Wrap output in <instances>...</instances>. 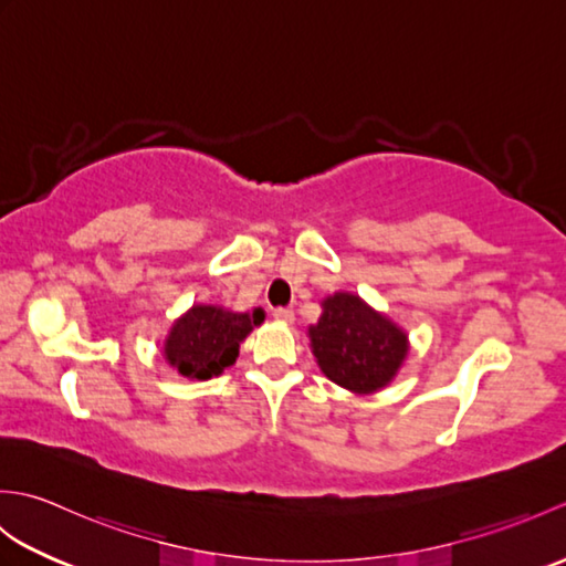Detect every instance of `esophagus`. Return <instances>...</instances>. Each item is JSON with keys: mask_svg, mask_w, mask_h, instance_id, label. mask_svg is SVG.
<instances>
[{"mask_svg": "<svg viewBox=\"0 0 566 566\" xmlns=\"http://www.w3.org/2000/svg\"><path fill=\"white\" fill-rule=\"evenodd\" d=\"M272 316L276 321H282V323H292L294 321V311L292 308H274Z\"/></svg>", "mask_w": 566, "mask_h": 566, "instance_id": "obj_1", "label": "esophagus"}]
</instances>
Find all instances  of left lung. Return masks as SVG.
<instances>
[{
    "mask_svg": "<svg viewBox=\"0 0 566 566\" xmlns=\"http://www.w3.org/2000/svg\"><path fill=\"white\" fill-rule=\"evenodd\" d=\"M308 338L323 375L359 394L387 387L408 353L406 335L353 294L326 298Z\"/></svg>",
    "mask_w": 566,
    "mask_h": 566,
    "instance_id": "obj_1",
    "label": "left lung"
}]
</instances>
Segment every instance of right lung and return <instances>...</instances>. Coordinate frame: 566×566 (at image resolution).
Instances as JSON below:
<instances>
[{
	"mask_svg": "<svg viewBox=\"0 0 566 566\" xmlns=\"http://www.w3.org/2000/svg\"><path fill=\"white\" fill-rule=\"evenodd\" d=\"M262 318L260 308L250 316L216 306H195L170 331V338L165 343L167 363L189 379L203 381L221 375L235 363L240 343Z\"/></svg>",
	"mask_w": 566,
	"mask_h": 566,
	"instance_id": "right-lung-1",
	"label": "right lung"
}]
</instances>
